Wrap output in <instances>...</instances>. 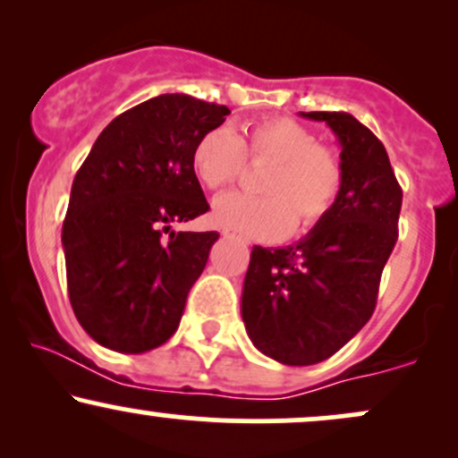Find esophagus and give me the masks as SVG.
<instances>
[{"label":"esophagus","instance_id":"obj_1","mask_svg":"<svg viewBox=\"0 0 458 458\" xmlns=\"http://www.w3.org/2000/svg\"><path fill=\"white\" fill-rule=\"evenodd\" d=\"M224 236H233V234H230V233H224Z\"/></svg>","mask_w":458,"mask_h":458}]
</instances>
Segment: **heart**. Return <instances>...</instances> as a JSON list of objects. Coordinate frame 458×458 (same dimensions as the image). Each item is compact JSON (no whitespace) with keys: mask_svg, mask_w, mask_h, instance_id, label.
I'll list each match as a JSON object with an SVG mask.
<instances>
[{"mask_svg":"<svg viewBox=\"0 0 458 458\" xmlns=\"http://www.w3.org/2000/svg\"><path fill=\"white\" fill-rule=\"evenodd\" d=\"M245 159L269 167L260 181L265 196L224 193L213 202L211 219L219 228L247 239L280 241L291 230L323 222L343 191V161L318 144L306 124L293 118H265L239 138L230 127H215L196 141L191 170L204 187L222 189L243 174Z\"/></svg>","mask_w":458,"mask_h":458,"instance_id":"obj_1","label":"heart"}]
</instances>
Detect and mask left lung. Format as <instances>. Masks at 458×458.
I'll list each match as a JSON object with an SVG mask.
<instances>
[{"label": "left lung", "instance_id": "left-lung-1", "mask_svg": "<svg viewBox=\"0 0 458 458\" xmlns=\"http://www.w3.org/2000/svg\"><path fill=\"white\" fill-rule=\"evenodd\" d=\"M301 115L327 123L343 146V191L297 245H254L241 299L251 343L286 366L327 360L368 323L403 204L386 146L370 129L344 112Z\"/></svg>", "mask_w": 458, "mask_h": 458}]
</instances>
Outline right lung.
<instances>
[{
	"label": "right lung",
	"instance_id": "1",
	"mask_svg": "<svg viewBox=\"0 0 458 458\" xmlns=\"http://www.w3.org/2000/svg\"><path fill=\"white\" fill-rule=\"evenodd\" d=\"M228 114L189 94L148 98L115 115L79 167L62 245L72 312L98 344L146 353L178 329L219 234L172 224L208 211L191 152Z\"/></svg>",
	"mask_w": 458,
	"mask_h": 458
}]
</instances>
